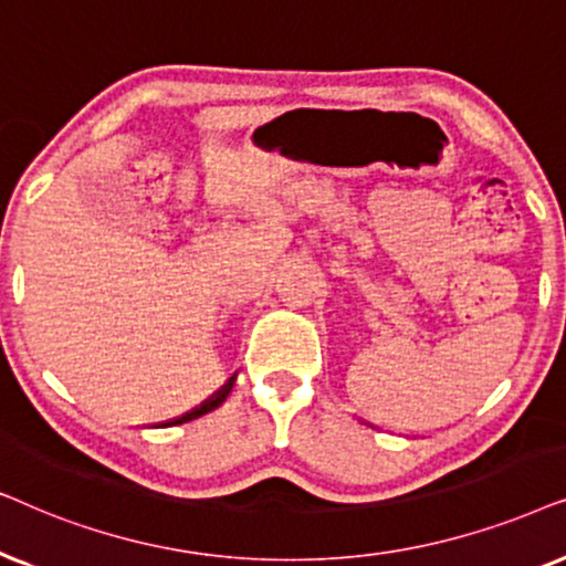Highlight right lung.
Segmentation results:
<instances>
[{
    "label": "right lung",
    "instance_id": "right-lung-1",
    "mask_svg": "<svg viewBox=\"0 0 566 566\" xmlns=\"http://www.w3.org/2000/svg\"><path fill=\"white\" fill-rule=\"evenodd\" d=\"M232 386H235V375H232V378H230L228 382H224V386H222L220 390H217V394L209 396L205 403H199V406H196V409L186 411L184 417H176V419H170V421H163V424H157V427H176V424H186V421H193V419L205 417V413H209V411L220 409V406H222L224 401H228V396H230Z\"/></svg>",
    "mask_w": 566,
    "mask_h": 566
}]
</instances>
